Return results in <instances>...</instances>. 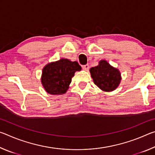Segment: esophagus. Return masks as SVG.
Listing matches in <instances>:
<instances>
[{
	"label": "esophagus",
	"instance_id": "1",
	"mask_svg": "<svg viewBox=\"0 0 155 155\" xmlns=\"http://www.w3.org/2000/svg\"><path fill=\"white\" fill-rule=\"evenodd\" d=\"M83 70H85V71H87V70H89V65H84L82 66Z\"/></svg>",
	"mask_w": 155,
	"mask_h": 155
}]
</instances>
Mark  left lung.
I'll list each match as a JSON object with an SVG mask.
<instances>
[{
	"label": "left lung",
	"mask_w": 155,
	"mask_h": 155,
	"mask_svg": "<svg viewBox=\"0 0 155 155\" xmlns=\"http://www.w3.org/2000/svg\"><path fill=\"white\" fill-rule=\"evenodd\" d=\"M94 83L104 91L115 90L121 81V74L117 68L111 66L105 60H101L99 64L90 68Z\"/></svg>",
	"instance_id": "left-lung-1"
}]
</instances>
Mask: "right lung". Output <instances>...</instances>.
Returning a JSON list of instances; mask_svg holds the SVG:
<instances>
[{"label":"right lung","instance_id":"obj_1","mask_svg":"<svg viewBox=\"0 0 155 155\" xmlns=\"http://www.w3.org/2000/svg\"><path fill=\"white\" fill-rule=\"evenodd\" d=\"M81 70L77 61L67 59L50 63L42 70L41 84L47 93L52 95L64 94L69 87L75 72Z\"/></svg>","mask_w":155,"mask_h":155}]
</instances>
